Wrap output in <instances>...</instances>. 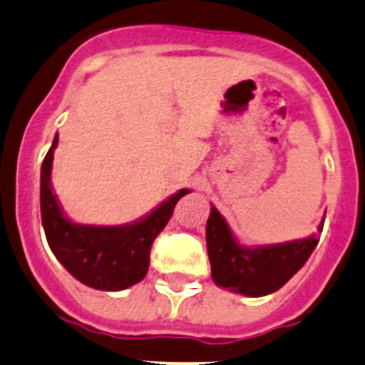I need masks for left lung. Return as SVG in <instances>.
I'll list each match as a JSON object with an SVG mask.
<instances>
[{
    "mask_svg": "<svg viewBox=\"0 0 365 365\" xmlns=\"http://www.w3.org/2000/svg\"><path fill=\"white\" fill-rule=\"evenodd\" d=\"M319 224L317 231H322ZM211 277L222 289L249 297H262L279 290L307 263L319 244V235L284 244L245 247L235 238L225 218L211 206L206 224Z\"/></svg>",
    "mask_w": 365,
    "mask_h": 365,
    "instance_id": "left-lung-1",
    "label": "left lung"
}]
</instances>
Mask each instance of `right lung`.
<instances>
[{"instance_id":"1","label":"right lung","mask_w":365,"mask_h":365,"mask_svg":"<svg viewBox=\"0 0 365 365\" xmlns=\"http://www.w3.org/2000/svg\"><path fill=\"white\" fill-rule=\"evenodd\" d=\"M58 136L41 166V218L55 258L73 277L91 289L118 292L147 276L150 247L168 224L177 200L190 193L182 188L155 210L121 225H89L69 220L51 192V166Z\"/></svg>"}]
</instances>
